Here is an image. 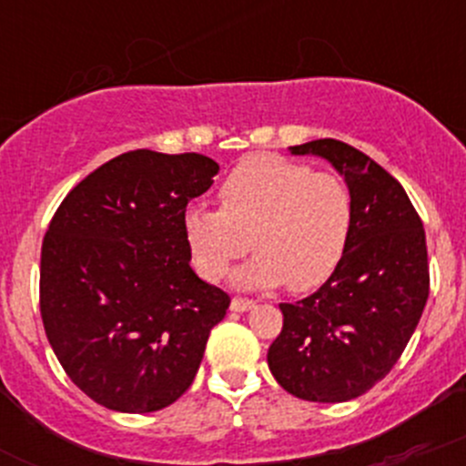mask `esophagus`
<instances>
[{
    "mask_svg": "<svg viewBox=\"0 0 466 466\" xmlns=\"http://www.w3.org/2000/svg\"><path fill=\"white\" fill-rule=\"evenodd\" d=\"M256 307V300H248V299H239V296H235L231 300V309L233 311H248Z\"/></svg>",
    "mask_w": 466,
    "mask_h": 466,
    "instance_id": "34e87169",
    "label": "esophagus"
}]
</instances>
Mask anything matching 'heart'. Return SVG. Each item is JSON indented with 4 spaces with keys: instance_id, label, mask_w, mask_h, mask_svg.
Here are the masks:
<instances>
[{
    "instance_id": "1",
    "label": "heart",
    "mask_w": 466,
    "mask_h": 466,
    "mask_svg": "<svg viewBox=\"0 0 466 466\" xmlns=\"http://www.w3.org/2000/svg\"><path fill=\"white\" fill-rule=\"evenodd\" d=\"M222 208L195 204L184 213L193 265L218 282L235 260L258 253L235 273L244 289L309 291L340 265L352 231L350 188L332 172L278 155H253L235 166L219 188Z\"/></svg>"
}]
</instances>
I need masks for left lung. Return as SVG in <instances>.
<instances>
[{"label": "left lung", "mask_w": 466, "mask_h": 466, "mask_svg": "<svg viewBox=\"0 0 466 466\" xmlns=\"http://www.w3.org/2000/svg\"><path fill=\"white\" fill-rule=\"evenodd\" d=\"M332 163L354 218L337 271L299 303H280L268 348L276 381L305 401L337 404L370 390L404 352L429 299L426 235L400 181L357 147L319 138L289 147Z\"/></svg>", "instance_id": "1"}]
</instances>
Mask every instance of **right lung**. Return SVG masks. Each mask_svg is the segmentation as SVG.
<instances>
[{
  "instance_id": "add662e5",
  "label": "right lung",
  "mask_w": 466,
  "mask_h": 466,
  "mask_svg": "<svg viewBox=\"0 0 466 466\" xmlns=\"http://www.w3.org/2000/svg\"><path fill=\"white\" fill-rule=\"evenodd\" d=\"M218 172L195 152L132 150L96 167L56 210L42 242V323L96 404L161 410L198 375L231 299L190 267L184 213Z\"/></svg>"
}]
</instances>
